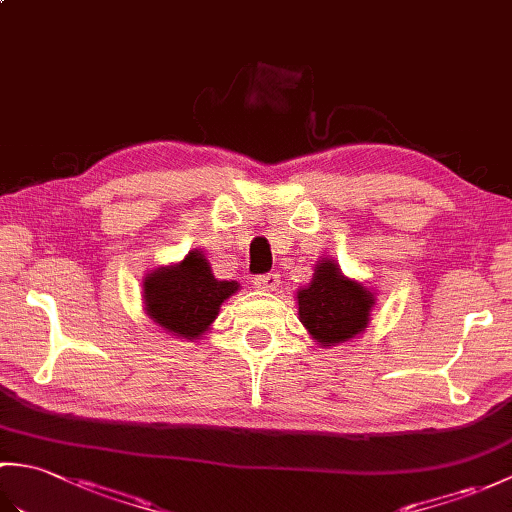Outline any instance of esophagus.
<instances>
[{
	"label": "esophagus",
	"mask_w": 512,
	"mask_h": 512,
	"mask_svg": "<svg viewBox=\"0 0 512 512\" xmlns=\"http://www.w3.org/2000/svg\"><path fill=\"white\" fill-rule=\"evenodd\" d=\"M253 284H255V288H259V290H266V292H270V290H277V286H279V275H275V273L257 275V277L253 279Z\"/></svg>",
	"instance_id": "obj_1"
}]
</instances>
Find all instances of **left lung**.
<instances>
[{
    "label": "left lung",
    "instance_id": "1",
    "mask_svg": "<svg viewBox=\"0 0 512 512\" xmlns=\"http://www.w3.org/2000/svg\"><path fill=\"white\" fill-rule=\"evenodd\" d=\"M299 317L312 339L321 345L350 341L369 323L374 295L365 286L343 277L334 262H323L314 270L308 288L297 292Z\"/></svg>",
    "mask_w": 512,
    "mask_h": 512
}]
</instances>
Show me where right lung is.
<instances>
[{
	"label": "right lung",
	"instance_id": "right-lung-1",
	"mask_svg": "<svg viewBox=\"0 0 512 512\" xmlns=\"http://www.w3.org/2000/svg\"><path fill=\"white\" fill-rule=\"evenodd\" d=\"M237 288L235 281L215 279L200 250H191L178 266L158 268L145 279V306L160 328L198 339Z\"/></svg>",
	"mask_w": 512,
	"mask_h": 512
}]
</instances>
